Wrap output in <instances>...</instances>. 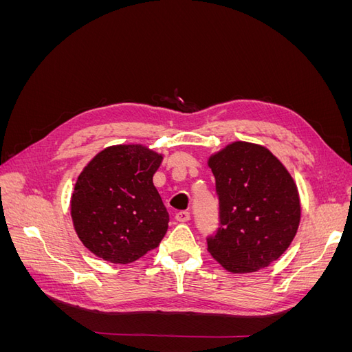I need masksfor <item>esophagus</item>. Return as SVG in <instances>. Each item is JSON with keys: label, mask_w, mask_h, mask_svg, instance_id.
I'll list each match as a JSON object with an SVG mask.
<instances>
[{"label": "esophagus", "mask_w": 352, "mask_h": 352, "mask_svg": "<svg viewBox=\"0 0 352 352\" xmlns=\"http://www.w3.org/2000/svg\"><path fill=\"white\" fill-rule=\"evenodd\" d=\"M176 220L180 223H185L190 220V212L189 211H179L176 212Z\"/></svg>", "instance_id": "esophagus-1"}]
</instances>
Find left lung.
<instances>
[{"instance_id":"8db88e82","label":"left lung","mask_w":352,"mask_h":352,"mask_svg":"<svg viewBox=\"0 0 352 352\" xmlns=\"http://www.w3.org/2000/svg\"><path fill=\"white\" fill-rule=\"evenodd\" d=\"M216 177L219 228L210 254L232 273L267 267L289 247L301 217L294 179L267 148L233 142L208 162Z\"/></svg>"}]
</instances>
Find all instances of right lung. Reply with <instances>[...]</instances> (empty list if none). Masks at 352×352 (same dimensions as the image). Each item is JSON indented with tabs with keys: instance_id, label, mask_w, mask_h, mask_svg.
Returning <instances> with one entry per match:
<instances>
[{
	"instance_id": "1",
	"label": "right lung",
	"mask_w": 352,
	"mask_h": 352,
	"mask_svg": "<svg viewBox=\"0 0 352 352\" xmlns=\"http://www.w3.org/2000/svg\"><path fill=\"white\" fill-rule=\"evenodd\" d=\"M162 160L142 145H116L95 155L79 175L72 195L73 225L100 258L132 263L164 238L168 212L153 184Z\"/></svg>"
}]
</instances>
